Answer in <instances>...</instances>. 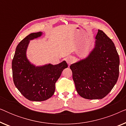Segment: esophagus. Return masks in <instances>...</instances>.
Returning a JSON list of instances; mask_svg holds the SVG:
<instances>
[{"label": "esophagus", "mask_w": 126, "mask_h": 126, "mask_svg": "<svg viewBox=\"0 0 126 126\" xmlns=\"http://www.w3.org/2000/svg\"><path fill=\"white\" fill-rule=\"evenodd\" d=\"M65 61H66V62L68 63V64H70V63H73V60L71 57H68L65 58Z\"/></svg>", "instance_id": "esophagus-1"}]
</instances>
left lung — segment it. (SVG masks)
<instances>
[{
    "mask_svg": "<svg viewBox=\"0 0 126 126\" xmlns=\"http://www.w3.org/2000/svg\"><path fill=\"white\" fill-rule=\"evenodd\" d=\"M94 47L88 56L70 65L79 95L87 99H101L116 84L119 73V57L112 41L98 30Z\"/></svg>",
    "mask_w": 126,
    "mask_h": 126,
    "instance_id": "left-lung-1",
    "label": "left lung"
}]
</instances>
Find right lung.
Returning <instances> with one entry per match:
<instances>
[{
    "mask_svg": "<svg viewBox=\"0 0 126 126\" xmlns=\"http://www.w3.org/2000/svg\"><path fill=\"white\" fill-rule=\"evenodd\" d=\"M42 32L32 33L18 45L12 61L13 81L16 88L30 101L46 100L54 94L55 84L62 72L68 67L65 61L57 65L51 63L35 66L27 57L30 41L42 35Z\"/></svg>",
    "mask_w": 126,
    "mask_h": 126,
    "instance_id": "right-lung-1",
    "label": "right lung"
}]
</instances>
